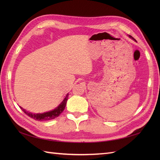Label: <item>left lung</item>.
<instances>
[{"label": "left lung", "instance_id": "left-lung-1", "mask_svg": "<svg viewBox=\"0 0 160 160\" xmlns=\"http://www.w3.org/2000/svg\"><path fill=\"white\" fill-rule=\"evenodd\" d=\"M129 37L130 38H132V39H133V41H135V38H133L132 36H130V35H129Z\"/></svg>", "mask_w": 160, "mask_h": 160}]
</instances>
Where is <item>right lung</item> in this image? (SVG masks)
<instances>
[{"mask_svg": "<svg viewBox=\"0 0 160 160\" xmlns=\"http://www.w3.org/2000/svg\"><path fill=\"white\" fill-rule=\"evenodd\" d=\"M69 93H67L65 96L64 99L62 101V102L57 106L56 108H55L53 110L47 111V112L42 113H32L29 112V111H26L25 109L20 107L21 109L24 111V113H26L28 116H29L30 118L37 120V121H49L55 119L57 118L62 111H64L65 106L67 104V99H68Z\"/></svg>", "mask_w": 160, "mask_h": 160, "instance_id": "add662e5", "label": "right lung"}]
</instances>
